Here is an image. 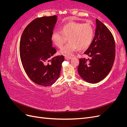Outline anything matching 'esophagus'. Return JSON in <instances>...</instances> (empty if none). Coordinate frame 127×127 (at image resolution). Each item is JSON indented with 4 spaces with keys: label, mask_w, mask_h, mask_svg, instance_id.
Segmentation results:
<instances>
[{
    "label": "esophagus",
    "mask_w": 127,
    "mask_h": 127,
    "mask_svg": "<svg viewBox=\"0 0 127 127\" xmlns=\"http://www.w3.org/2000/svg\"><path fill=\"white\" fill-rule=\"evenodd\" d=\"M71 58H72L71 57H68V56H65V57H64V59H65V60H70V59H71Z\"/></svg>",
    "instance_id": "esophagus-1"
}]
</instances>
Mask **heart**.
I'll use <instances>...</instances> for the list:
<instances>
[{
    "label": "heart",
    "mask_w": 127,
    "mask_h": 127,
    "mask_svg": "<svg viewBox=\"0 0 127 127\" xmlns=\"http://www.w3.org/2000/svg\"><path fill=\"white\" fill-rule=\"evenodd\" d=\"M94 30L89 23L70 22L64 25L61 32L55 31L51 34L52 42L59 48L69 43L59 51L60 55L71 56L77 49L83 50L90 47L93 39Z\"/></svg>",
    "instance_id": "b5f03b06"
}]
</instances>
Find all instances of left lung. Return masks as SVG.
<instances>
[{"label":"left lung","mask_w":127,"mask_h":127,"mask_svg":"<svg viewBox=\"0 0 127 127\" xmlns=\"http://www.w3.org/2000/svg\"><path fill=\"white\" fill-rule=\"evenodd\" d=\"M96 24L95 36L84 52L88 58L80 59L77 69L80 76L91 84L98 83L106 77L113 66L116 55V46L112 33L97 18Z\"/></svg>","instance_id":"1"}]
</instances>
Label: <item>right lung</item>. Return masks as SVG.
<instances>
[{
	"instance_id": "obj_1",
	"label": "right lung",
	"mask_w": 127,
	"mask_h": 127,
	"mask_svg": "<svg viewBox=\"0 0 127 127\" xmlns=\"http://www.w3.org/2000/svg\"><path fill=\"white\" fill-rule=\"evenodd\" d=\"M57 21L56 15L36 18L26 27L21 38L20 53L23 67L31 80L39 85L54 84L59 78L64 61L63 56L53 57L56 50L52 47L51 37Z\"/></svg>"
}]
</instances>
